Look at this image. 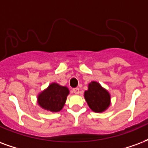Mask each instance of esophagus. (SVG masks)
<instances>
[{"mask_svg": "<svg viewBox=\"0 0 148 148\" xmlns=\"http://www.w3.org/2000/svg\"><path fill=\"white\" fill-rule=\"evenodd\" d=\"M72 92H73L74 94H79L80 90H79V88H73V89H72Z\"/></svg>", "mask_w": 148, "mask_h": 148, "instance_id": "34e87169", "label": "esophagus"}]
</instances>
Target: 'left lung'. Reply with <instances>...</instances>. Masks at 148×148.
I'll use <instances>...</instances> for the list:
<instances>
[{
	"label": "left lung",
	"instance_id": "obj_1",
	"mask_svg": "<svg viewBox=\"0 0 148 148\" xmlns=\"http://www.w3.org/2000/svg\"><path fill=\"white\" fill-rule=\"evenodd\" d=\"M85 98L89 108L95 112H103L110 103V94L99 83L92 82L85 92Z\"/></svg>",
	"mask_w": 148,
	"mask_h": 148
}]
</instances>
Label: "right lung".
<instances>
[{
	"label": "right lung",
	"instance_id": "add662e5",
	"mask_svg": "<svg viewBox=\"0 0 148 148\" xmlns=\"http://www.w3.org/2000/svg\"><path fill=\"white\" fill-rule=\"evenodd\" d=\"M68 94L69 90L66 87L52 83L38 96V103L45 110L57 112L64 106Z\"/></svg>",
	"mask_w": 148,
	"mask_h": 148
}]
</instances>
